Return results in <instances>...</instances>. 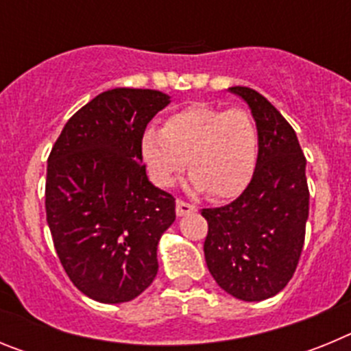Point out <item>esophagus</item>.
Instances as JSON below:
<instances>
[{
  "label": "esophagus",
  "instance_id": "34e87169",
  "mask_svg": "<svg viewBox=\"0 0 351 351\" xmlns=\"http://www.w3.org/2000/svg\"><path fill=\"white\" fill-rule=\"evenodd\" d=\"M195 210H197V207L184 202V200H178V202H176V213H178V216H186V214H191L195 213Z\"/></svg>",
  "mask_w": 351,
  "mask_h": 351
}]
</instances>
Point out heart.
Listing matches in <instances>:
<instances>
[{"instance_id":"b5f03b06","label":"heart","mask_w":351,"mask_h":351,"mask_svg":"<svg viewBox=\"0 0 351 351\" xmlns=\"http://www.w3.org/2000/svg\"><path fill=\"white\" fill-rule=\"evenodd\" d=\"M142 160L153 181L170 188L186 170L190 188L210 200L234 198L246 190L258 160V128L244 108L197 101L173 112L163 128L147 126Z\"/></svg>"}]
</instances>
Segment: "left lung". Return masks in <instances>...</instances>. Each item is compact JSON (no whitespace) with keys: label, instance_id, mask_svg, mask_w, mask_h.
I'll return each instance as SVG.
<instances>
[{"label":"left lung","instance_id":"1","mask_svg":"<svg viewBox=\"0 0 351 351\" xmlns=\"http://www.w3.org/2000/svg\"><path fill=\"white\" fill-rule=\"evenodd\" d=\"M258 128V160L250 184L228 206L204 209L206 263L232 297H274L295 272L309 216L306 158L278 108L255 89L234 86Z\"/></svg>","mask_w":351,"mask_h":351}]
</instances>
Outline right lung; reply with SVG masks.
Listing matches in <instances>:
<instances>
[{
	"mask_svg": "<svg viewBox=\"0 0 351 351\" xmlns=\"http://www.w3.org/2000/svg\"><path fill=\"white\" fill-rule=\"evenodd\" d=\"M170 96L100 93L68 119L47 160L45 210L71 283L104 304L135 299L158 272V243L176 198L147 179L141 138Z\"/></svg>",
	"mask_w": 351,
	"mask_h": 351,
	"instance_id": "right-lung-1",
	"label": "right lung"
}]
</instances>
